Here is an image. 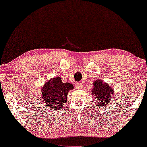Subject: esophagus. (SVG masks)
Instances as JSON below:
<instances>
[{"label": "esophagus", "mask_w": 147, "mask_h": 147, "mask_svg": "<svg viewBox=\"0 0 147 147\" xmlns=\"http://www.w3.org/2000/svg\"><path fill=\"white\" fill-rule=\"evenodd\" d=\"M76 88H78V89H81V88H82V84L81 83H77L76 84Z\"/></svg>", "instance_id": "1"}]
</instances>
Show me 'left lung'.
Returning <instances> with one entry per match:
<instances>
[{"label": "left lung", "instance_id": "obj_1", "mask_svg": "<svg viewBox=\"0 0 147 147\" xmlns=\"http://www.w3.org/2000/svg\"><path fill=\"white\" fill-rule=\"evenodd\" d=\"M93 88L91 90V94L94 98L96 105H100L101 107L107 105L112 100V97L114 94V89L110 85H108L102 79H97L93 81ZM94 104V103H93Z\"/></svg>", "mask_w": 147, "mask_h": 147}]
</instances>
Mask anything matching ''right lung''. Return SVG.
<instances>
[{
    "label": "right lung",
    "mask_w": 147,
    "mask_h": 147,
    "mask_svg": "<svg viewBox=\"0 0 147 147\" xmlns=\"http://www.w3.org/2000/svg\"><path fill=\"white\" fill-rule=\"evenodd\" d=\"M74 85L69 83H63L61 78L55 77L50 79L41 88L42 100L47 107L53 110L63 109L67 102V96Z\"/></svg>",
    "instance_id": "1"
}]
</instances>
